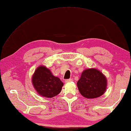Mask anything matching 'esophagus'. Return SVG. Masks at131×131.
Instances as JSON below:
<instances>
[{
  "label": "esophagus",
  "mask_w": 131,
  "mask_h": 131,
  "mask_svg": "<svg viewBox=\"0 0 131 131\" xmlns=\"http://www.w3.org/2000/svg\"><path fill=\"white\" fill-rule=\"evenodd\" d=\"M71 81H73V79H66L65 80V83H69V82H70Z\"/></svg>",
  "instance_id": "esophagus-1"
}]
</instances>
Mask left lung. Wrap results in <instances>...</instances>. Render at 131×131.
I'll return each instance as SVG.
<instances>
[{"label":"left lung","instance_id":"1","mask_svg":"<svg viewBox=\"0 0 131 131\" xmlns=\"http://www.w3.org/2000/svg\"><path fill=\"white\" fill-rule=\"evenodd\" d=\"M77 86L82 95L87 99H95L102 96L107 87L106 78L101 71L92 68L82 73Z\"/></svg>","mask_w":131,"mask_h":131}]
</instances>
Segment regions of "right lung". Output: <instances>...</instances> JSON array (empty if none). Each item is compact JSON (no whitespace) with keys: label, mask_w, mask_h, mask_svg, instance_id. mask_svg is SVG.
<instances>
[{"label":"right lung","mask_w":131,"mask_h":131,"mask_svg":"<svg viewBox=\"0 0 131 131\" xmlns=\"http://www.w3.org/2000/svg\"><path fill=\"white\" fill-rule=\"evenodd\" d=\"M32 83L38 93L47 98H52L60 93L63 83L59 78L53 75L44 66L36 69L32 77Z\"/></svg>","instance_id":"1"}]
</instances>
